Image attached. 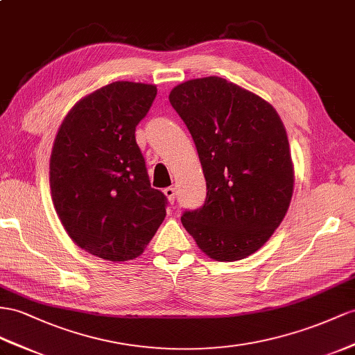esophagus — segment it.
Listing matches in <instances>:
<instances>
[{"label":"esophagus","mask_w":355,"mask_h":355,"mask_svg":"<svg viewBox=\"0 0 355 355\" xmlns=\"http://www.w3.org/2000/svg\"><path fill=\"white\" fill-rule=\"evenodd\" d=\"M163 192H165V195H166V198H168V201L171 202V204H174V201H175V196H177V192H175V187H166L165 190H163Z\"/></svg>","instance_id":"34e87169"}]
</instances>
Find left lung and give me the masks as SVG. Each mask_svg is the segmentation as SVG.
<instances>
[{
    "label": "left lung",
    "instance_id": "obj_1",
    "mask_svg": "<svg viewBox=\"0 0 355 355\" xmlns=\"http://www.w3.org/2000/svg\"><path fill=\"white\" fill-rule=\"evenodd\" d=\"M169 102L192 135L207 181L201 208L181 223L204 253H255L288 211L294 169L284 123L264 98L219 76L177 85Z\"/></svg>",
    "mask_w": 355,
    "mask_h": 355
}]
</instances>
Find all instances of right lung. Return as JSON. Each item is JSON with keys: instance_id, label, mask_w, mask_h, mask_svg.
<instances>
[{"instance_id": "obj_1", "label": "right lung", "mask_w": 355, "mask_h": 355, "mask_svg": "<svg viewBox=\"0 0 355 355\" xmlns=\"http://www.w3.org/2000/svg\"><path fill=\"white\" fill-rule=\"evenodd\" d=\"M156 94V85L129 80L102 87L70 109L53 142L55 211L80 249L106 261L138 258L166 216L135 138Z\"/></svg>"}]
</instances>
